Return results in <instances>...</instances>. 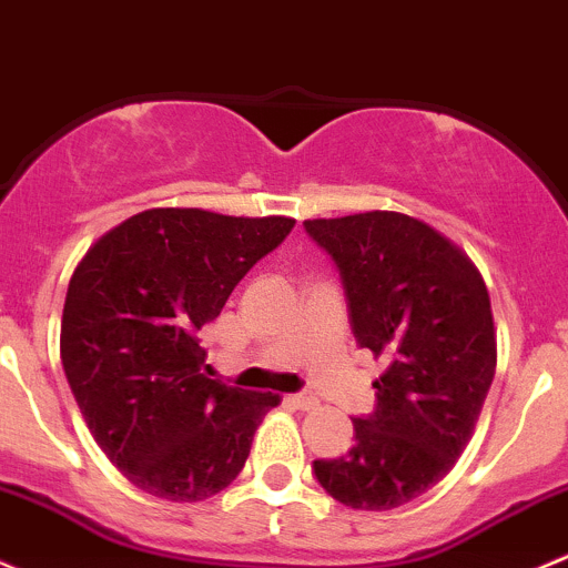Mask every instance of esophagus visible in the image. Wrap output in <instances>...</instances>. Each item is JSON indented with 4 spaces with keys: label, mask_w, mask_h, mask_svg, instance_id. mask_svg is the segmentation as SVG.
<instances>
[{
    "label": "esophagus",
    "mask_w": 568,
    "mask_h": 568,
    "mask_svg": "<svg viewBox=\"0 0 568 568\" xmlns=\"http://www.w3.org/2000/svg\"><path fill=\"white\" fill-rule=\"evenodd\" d=\"M291 403H294L300 410L318 408V397H313V394H294V397H291Z\"/></svg>",
    "instance_id": "1"
}]
</instances>
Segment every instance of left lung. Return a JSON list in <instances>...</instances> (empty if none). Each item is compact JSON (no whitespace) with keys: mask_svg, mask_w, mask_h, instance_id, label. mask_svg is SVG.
<instances>
[{"mask_svg":"<svg viewBox=\"0 0 568 568\" xmlns=\"http://www.w3.org/2000/svg\"><path fill=\"white\" fill-rule=\"evenodd\" d=\"M304 229L339 268L356 343L386 362L354 449L315 459V476L351 509H397L455 468L479 422L498 362L487 285L459 244L410 214L373 209Z\"/></svg>","mask_w":568,"mask_h":568,"instance_id":"8db88e82","label":"left lung"}]
</instances>
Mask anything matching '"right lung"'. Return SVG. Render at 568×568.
I'll return each instance as SVG.
<instances>
[{
	"instance_id": "obj_1",
	"label": "right lung",
	"mask_w": 568,
	"mask_h": 568,
	"mask_svg": "<svg viewBox=\"0 0 568 568\" xmlns=\"http://www.w3.org/2000/svg\"><path fill=\"white\" fill-rule=\"evenodd\" d=\"M294 223L146 209L75 266L59 334L64 375L100 449L143 493L176 504L217 495L280 405V394L206 378L195 334Z\"/></svg>"
}]
</instances>
